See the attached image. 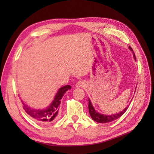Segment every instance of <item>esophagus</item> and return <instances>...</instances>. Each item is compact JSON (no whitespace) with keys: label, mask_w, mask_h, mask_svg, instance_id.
<instances>
[{"label":"esophagus","mask_w":154,"mask_h":154,"mask_svg":"<svg viewBox=\"0 0 154 154\" xmlns=\"http://www.w3.org/2000/svg\"><path fill=\"white\" fill-rule=\"evenodd\" d=\"M85 83L84 81L82 80H80L79 81H77L76 84H75V87H77V88L83 87L85 86Z\"/></svg>","instance_id":"1"}]
</instances>
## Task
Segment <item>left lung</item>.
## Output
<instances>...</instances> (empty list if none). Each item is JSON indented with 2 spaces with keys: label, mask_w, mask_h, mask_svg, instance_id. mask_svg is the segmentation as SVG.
<instances>
[{
  "label": "left lung",
  "mask_w": 154,
  "mask_h": 154,
  "mask_svg": "<svg viewBox=\"0 0 154 154\" xmlns=\"http://www.w3.org/2000/svg\"><path fill=\"white\" fill-rule=\"evenodd\" d=\"M129 49L132 51H133L132 48L130 46H129ZM133 56H134V58L136 60V56H135V54L134 52H133ZM131 101H130V103H131ZM128 106H129V105H128L127 107H126L123 110H122L121 112H120L118 114H112V115H105V114L98 112L97 111L94 109L92 103H91L90 99H89V112L90 115L94 121H95V122H99V123L110 122H112V121L118 119L119 118H120L121 116H122L124 112H126V110L128 109Z\"/></svg>",
  "instance_id": "left-lung-1"
}]
</instances>
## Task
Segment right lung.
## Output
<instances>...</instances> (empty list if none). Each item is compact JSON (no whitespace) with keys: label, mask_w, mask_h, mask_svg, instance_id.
<instances>
[{"label":"right lung","mask_w":154,"mask_h":154,"mask_svg":"<svg viewBox=\"0 0 154 154\" xmlns=\"http://www.w3.org/2000/svg\"><path fill=\"white\" fill-rule=\"evenodd\" d=\"M70 85H65L59 89L55 94L54 100L46 109H34L28 106L22 100L23 108L28 115L38 122L50 123L57 120L60 112L61 100L64 94L69 89H71Z\"/></svg>","instance_id":"add662e5"}]
</instances>
